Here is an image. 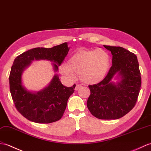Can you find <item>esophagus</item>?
Masks as SVG:
<instances>
[{
    "mask_svg": "<svg viewBox=\"0 0 151 151\" xmlns=\"http://www.w3.org/2000/svg\"><path fill=\"white\" fill-rule=\"evenodd\" d=\"M81 87H82V86H80V85H78V84H77V85L76 86V87H75V91H78L80 88H81Z\"/></svg>",
    "mask_w": 151,
    "mask_h": 151,
    "instance_id": "34e87169",
    "label": "esophagus"
}]
</instances>
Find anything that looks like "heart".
Listing matches in <instances>:
<instances>
[{
    "instance_id": "obj_1",
    "label": "heart",
    "mask_w": 151,
    "mask_h": 151,
    "mask_svg": "<svg viewBox=\"0 0 151 151\" xmlns=\"http://www.w3.org/2000/svg\"><path fill=\"white\" fill-rule=\"evenodd\" d=\"M109 65V55L104 50H80L71 56L68 62L62 63L59 71L67 78L74 79L76 75H80L83 83L95 84L104 78Z\"/></svg>"
}]
</instances>
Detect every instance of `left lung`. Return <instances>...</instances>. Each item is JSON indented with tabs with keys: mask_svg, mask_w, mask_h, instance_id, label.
<instances>
[{
	"mask_svg": "<svg viewBox=\"0 0 151 151\" xmlns=\"http://www.w3.org/2000/svg\"><path fill=\"white\" fill-rule=\"evenodd\" d=\"M113 55L112 66L105 78L89 86L87 106L94 116L101 120L123 117L134 107L142 84L137 57L124 47L104 45ZM116 75L119 81L112 82Z\"/></svg>",
	"mask_w": 151,
	"mask_h": 151,
	"instance_id": "1",
	"label": "left lung"
}]
</instances>
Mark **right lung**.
<instances>
[{"label": "right lung", "instance_id": "add662e5", "mask_svg": "<svg viewBox=\"0 0 151 151\" xmlns=\"http://www.w3.org/2000/svg\"><path fill=\"white\" fill-rule=\"evenodd\" d=\"M69 50L67 42L51 48L36 47L24 52L14 60L9 77L10 92L17 111L27 120L39 124H50L62 117L69 98L75 91V84L70 87H65L55 74L47 87L40 91L31 92L22 85V75L35 60L54 62V71H58V66Z\"/></svg>", "mask_w": 151, "mask_h": 151}]
</instances>
